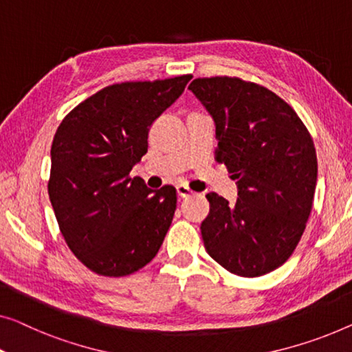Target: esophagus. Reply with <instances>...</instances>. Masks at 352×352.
<instances>
[{"label": "esophagus", "mask_w": 352, "mask_h": 352, "mask_svg": "<svg viewBox=\"0 0 352 352\" xmlns=\"http://www.w3.org/2000/svg\"><path fill=\"white\" fill-rule=\"evenodd\" d=\"M177 194L180 197H188V196H191L192 191L186 185H177Z\"/></svg>", "instance_id": "34e87169"}]
</instances>
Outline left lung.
I'll use <instances>...</instances> for the list:
<instances>
[{"label":"left lung","mask_w":352,"mask_h":352,"mask_svg":"<svg viewBox=\"0 0 352 352\" xmlns=\"http://www.w3.org/2000/svg\"><path fill=\"white\" fill-rule=\"evenodd\" d=\"M188 90L212 115L217 160L239 188L235 204L207 194L204 246L230 274H269L289 259L310 217L318 180L311 135L289 104L258 83L210 77Z\"/></svg>","instance_id":"left-lung-1"}]
</instances>
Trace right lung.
Segmentation results:
<instances>
[{
  "label": "right lung",
  "mask_w": 352,
  "mask_h": 352,
  "mask_svg": "<svg viewBox=\"0 0 352 352\" xmlns=\"http://www.w3.org/2000/svg\"><path fill=\"white\" fill-rule=\"evenodd\" d=\"M191 78L115 83L72 109L56 129L49 197L67 246L94 274H134L162 245L175 188L153 191L129 172L148 150L151 123Z\"/></svg>",
  "instance_id": "add662e5"
}]
</instances>
